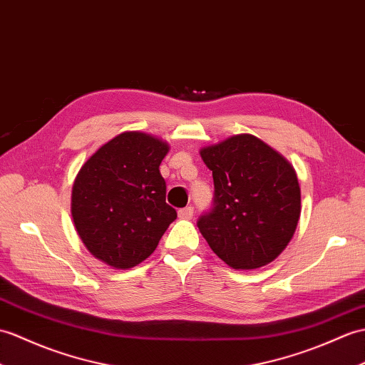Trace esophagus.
Wrapping results in <instances>:
<instances>
[{
  "instance_id": "1",
  "label": "esophagus",
  "mask_w": 365,
  "mask_h": 365,
  "mask_svg": "<svg viewBox=\"0 0 365 365\" xmlns=\"http://www.w3.org/2000/svg\"><path fill=\"white\" fill-rule=\"evenodd\" d=\"M194 216V208L192 207H186L179 210V217L180 219H191Z\"/></svg>"
}]
</instances>
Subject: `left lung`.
I'll return each mask as SVG.
<instances>
[{
  "instance_id": "1",
  "label": "left lung",
  "mask_w": 365,
  "mask_h": 365,
  "mask_svg": "<svg viewBox=\"0 0 365 365\" xmlns=\"http://www.w3.org/2000/svg\"><path fill=\"white\" fill-rule=\"evenodd\" d=\"M200 157L215 182L213 208L197 221L211 250L233 269L272 262L299 224L302 200L295 169L250 133L202 148Z\"/></svg>"
}]
</instances>
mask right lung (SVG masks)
<instances>
[{"mask_svg": "<svg viewBox=\"0 0 365 365\" xmlns=\"http://www.w3.org/2000/svg\"><path fill=\"white\" fill-rule=\"evenodd\" d=\"M168 150V143L149 133L123 132L83 163L73 185L71 216L93 257L129 269L157 249L177 217L158 169Z\"/></svg>", "mask_w": 365, "mask_h": 365, "instance_id": "1", "label": "right lung"}]
</instances>
